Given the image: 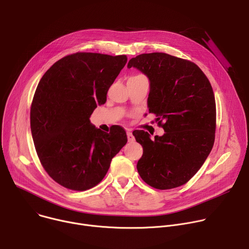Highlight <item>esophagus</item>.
Listing matches in <instances>:
<instances>
[{
    "instance_id": "esophagus-1",
    "label": "esophagus",
    "mask_w": 249,
    "mask_h": 249,
    "mask_svg": "<svg viewBox=\"0 0 249 249\" xmlns=\"http://www.w3.org/2000/svg\"><path fill=\"white\" fill-rule=\"evenodd\" d=\"M127 138H128L129 142H134L135 141V137L133 136V134H132V132L130 130L127 131Z\"/></svg>"
}]
</instances>
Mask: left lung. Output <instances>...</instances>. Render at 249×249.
<instances>
[{
	"label": "left lung",
	"mask_w": 249,
	"mask_h": 249,
	"mask_svg": "<svg viewBox=\"0 0 249 249\" xmlns=\"http://www.w3.org/2000/svg\"><path fill=\"white\" fill-rule=\"evenodd\" d=\"M132 67L149 78V111L165 132L154 141L144 130L133 132L143 147L138 172L156 189L179 187L196 174L214 146V91L195 63L166 53L138 55L129 61Z\"/></svg>",
	"instance_id": "1"
}]
</instances>
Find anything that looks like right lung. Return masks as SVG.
<instances>
[{"mask_svg": "<svg viewBox=\"0 0 249 249\" xmlns=\"http://www.w3.org/2000/svg\"><path fill=\"white\" fill-rule=\"evenodd\" d=\"M126 63V55L71 54L47 70L35 90L30 108L35 150L48 175L65 188L97 185L127 143L122 127L106 133L89 121Z\"/></svg>", "mask_w": 249, "mask_h": 249, "instance_id": "obj_1", "label": "right lung"}]
</instances>
